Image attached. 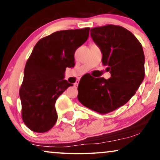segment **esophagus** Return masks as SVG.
Instances as JSON below:
<instances>
[{
    "mask_svg": "<svg viewBox=\"0 0 160 160\" xmlns=\"http://www.w3.org/2000/svg\"><path fill=\"white\" fill-rule=\"evenodd\" d=\"M74 86H75L76 88H78V82H75V83H74Z\"/></svg>",
    "mask_w": 160,
    "mask_h": 160,
    "instance_id": "esophagus-1",
    "label": "esophagus"
}]
</instances>
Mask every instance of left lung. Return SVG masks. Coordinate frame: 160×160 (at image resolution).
<instances>
[{"label": "left lung", "mask_w": 160, "mask_h": 160, "mask_svg": "<svg viewBox=\"0 0 160 160\" xmlns=\"http://www.w3.org/2000/svg\"><path fill=\"white\" fill-rule=\"evenodd\" d=\"M102 51V62L111 77L80 81L78 99L89 109L105 114L124 105L135 94L145 77V56L140 42L128 30L108 25L91 29Z\"/></svg>", "instance_id": "1"}]
</instances>
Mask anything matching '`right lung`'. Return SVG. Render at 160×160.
Segmentation results:
<instances>
[{
  "label": "right lung",
  "mask_w": 160,
  "mask_h": 160,
  "mask_svg": "<svg viewBox=\"0 0 160 160\" xmlns=\"http://www.w3.org/2000/svg\"><path fill=\"white\" fill-rule=\"evenodd\" d=\"M89 28L59 31L36 44L24 70L20 88L22 118L35 132H45L58 119L55 102L68 87L67 67H74V52L89 36Z\"/></svg>",
  "instance_id": "obj_1"
}]
</instances>
